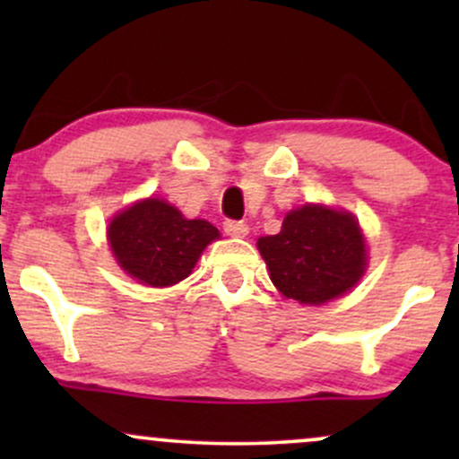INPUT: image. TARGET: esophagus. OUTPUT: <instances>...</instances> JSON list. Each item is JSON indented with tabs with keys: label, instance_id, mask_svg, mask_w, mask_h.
Returning a JSON list of instances; mask_svg holds the SVG:
<instances>
[{
	"label": "esophagus",
	"instance_id": "esophagus-1",
	"mask_svg": "<svg viewBox=\"0 0 459 459\" xmlns=\"http://www.w3.org/2000/svg\"><path fill=\"white\" fill-rule=\"evenodd\" d=\"M224 230H226V235H230V237H246L247 233H250V226H247L246 222H237V220H226Z\"/></svg>",
	"mask_w": 459,
	"mask_h": 459
}]
</instances>
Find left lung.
<instances>
[{
  "label": "left lung",
  "mask_w": 459,
  "mask_h": 459,
  "mask_svg": "<svg viewBox=\"0 0 459 459\" xmlns=\"http://www.w3.org/2000/svg\"><path fill=\"white\" fill-rule=\"evenodd\" d=\"M273 287L299 304L345 296L367 267V244L351 213L304 204L284 215L278 235L256 241Z\"/></svg>",
  "instance_id": "left-lung-1"
}]
</instances>
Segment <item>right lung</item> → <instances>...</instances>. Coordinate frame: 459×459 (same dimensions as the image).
<instances>
[{
	"mask_svg": "<svg viewBox=\"0 0 459 459\" xmlns=\"http://www.w3.org/2000/svg\"><path fill=\"white\" fill-rule=\"evenodd\" d=\"M213 239H220V230L212 222L187 220L160 198L131 204L108 226V241L118 265L149 287H172L187 278Z\"/></svg>",
	"mask_w": 459,
	"mask_h": 459,
	"instance_id": "obj_1",
	"label": "right lung"
}]
</instances>
